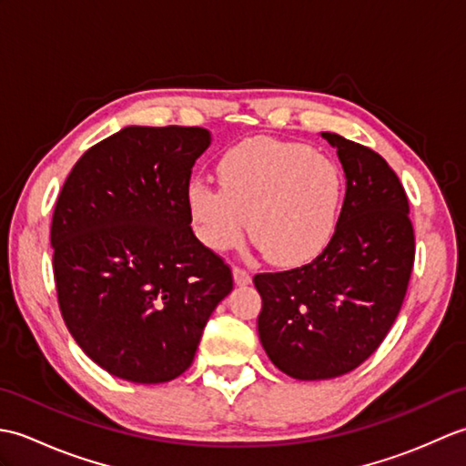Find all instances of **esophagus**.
<instances>
[{
    "mask_svg": "<svg viewBox=\"0 0 466 466\" xmlns=\"http://www.w3.org/2000/svg\"><path fill=\"white\" fill-rule=\"evenodd\" d=\"M250 280H252V276L248 270L240 268V266H234V282L236 284L246 286V284H250Z\"/></svg>",
    "mask_w": 466,
    "mask_h": 466,
    "instance_id": "1",
    "label": "esophagus"
}]
</instances>
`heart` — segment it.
<instances>
[{
	"instance_id": "1",
	"label": "heart",
	"mask_w": 466,
	"mask_h": 466,
	"mask_svg": "<svg viewBox=\"0 0 466 466\" xmlns=\"http://www.w3.org/2000/svg\"><path fill=\"white\" fill-rule=\"evenodd\" d=\"M220 187L202 177L186 192L200 240L214 252L238 246L250 220L252 238L279 266L314 260L339 226L344 177L329 156L294 142L250 137L218 164Z\"/></svg>"
}]
</instances>
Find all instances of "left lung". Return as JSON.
Here are the masks:
<instances>
[{"mask_svg":"<svg viewBox=\"0 0 466 466\" xmlns=\"http://www.w3.org/2000/svg\"><path fill=\"white\" fill-rule=\"evenodd\" d=\"M346 194L330 244L309 264L254 276L266 354L299 380L354 370L397 320L414 264L407 192L380 154L339 134Z\"/></svg>","mask_w":466,"mask_h":466,"instance_id":"obj_1","label":"left lung"}]
</instances>
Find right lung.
Wrapping results in <instances>:
<instances>
[{"label":"right lung","mask_w":466,"mask_h":466,"mask_svg":"<svg viewBox=\"0 0 466 466\" xmlns=\"http://www.w3.org/2000/svg\"><path fill=\"white\" fill-rule=\"evenodd\" d=\"M212 134L127 126L66 177L52 218L59 310L80 349L117 379L157 384L192 364L234 280L196 238L186 192Z\"/></svg>","instance_id":"obj_1"}]
</instances>
